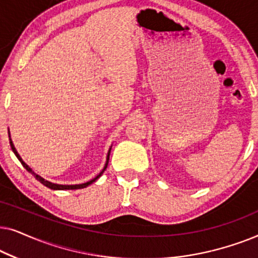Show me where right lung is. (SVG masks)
I'll return each instance as SVG.
<instances>
[{"label":"right lung","instance_id":"obj_1","mask_svg":"<svg viewBox=\"0 0 258 258\" xmlns=\"http://www.w3.org/2000/svg\"><path fill=\"white\" fill-rule=\"evenodd\" d=\"M8 134H9V132H8ZM9 141H10V147H12V150H13V153L16 155V157L19 158V161L21 162V164L23 165L24 168L27 169V171H29L31 175H34V177L37 179V181H40L42 184L43 185H45L47 186V188H49V189H52V190H75V189H82V188H86V186H88V185H90L91 183H94L95 181H96L97 178H100V176L103 174L104 172V170L105 169H107V167H108V162H109V155H110V150H111V148L110 149H109V151H108V156H107V162H105V165H104V168L102 169V171L100 172V174H98L96 177L95 178H93V179H90V181H88V182H86V183H82V184H72V185H63V184H56V183H51V182H49V181H47V179H44L43 177H41L40 175H37L36 172H34L33 171V169H31L29 165H28L27 163H24V161L22 160V158H21V156L19 155V153H17V150L15 149V147H14V143H13V141H12V139H10V134H9Z\"/></svg>","mask_w":258,"mask_h":258}]
</instances>
